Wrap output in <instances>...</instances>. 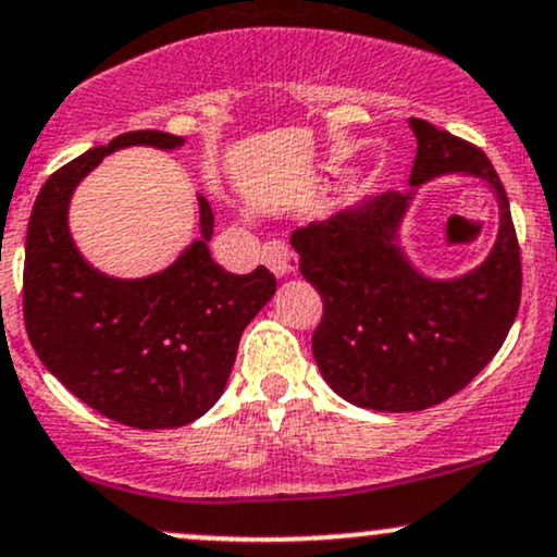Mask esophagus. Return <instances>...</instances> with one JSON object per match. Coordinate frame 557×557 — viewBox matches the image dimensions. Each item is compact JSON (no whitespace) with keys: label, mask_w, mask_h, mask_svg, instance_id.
I'll return each instance as SVG.
<instances>
[{"label":"esophagus","mask_w":557,"mask_h":557,"mask_svg":"<svg viewBox=\"0 0 557 557\" xmlns=\"http://www.w3.org/2000/svg\"><path fill=\"white\" fill-rule=\"evenodd\" d=\"M261 259H264V264L272 269L277 277H290L298 269V256L280 240L267 243L264 250H261Z\"/></svg>","instance_id":"1"}]
</instances>
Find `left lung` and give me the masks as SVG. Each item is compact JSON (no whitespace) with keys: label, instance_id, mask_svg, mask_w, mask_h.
<instances>
[{"label":"left lung","instance_id":"obj_1","mask_svg":"<svg viewBox=\"0 0 557 557\" xmlns=\"http://www.w3.org/2000/svg\"><path fill=\"white\" fill-rule=\"evenodd\" d=\"M409 129L418 139L409 193L357 200L290 235L298 269L325 304L311 335L317 368L335 394L377 412H418L466 388L505 344L521 304V250L492 161L423 119H409ZM444 173L486 181L500 206L490 256L451 281L428 278L398 243L417 187Z\"/></svg>","mask_w":557,"mask_h":557}]
</instances>
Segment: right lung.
<instances>
[{
  "label": "right lung",
  "instance_id": "add662e5",
  "mask_svg": "<svg viewBox=\"0 0 557 557\" xmlns=\"http://www.w3.org/2000/svg\"><path fill=\"white\" fill-rule=\"evenodd\" d=\"M176 150L166 132H126L54 171L28 219L23 320L41 364L106 418L143 431L180 428L216 405L243 330L277 290L259 267L230 274L211 259L213 211L198 195L200 237L174 264L110 277L78 253L69 230L73 189L113 150Z\"/></svg>",
  "mask_w": 557,
  "mask_h": 557
}]
</instances>
